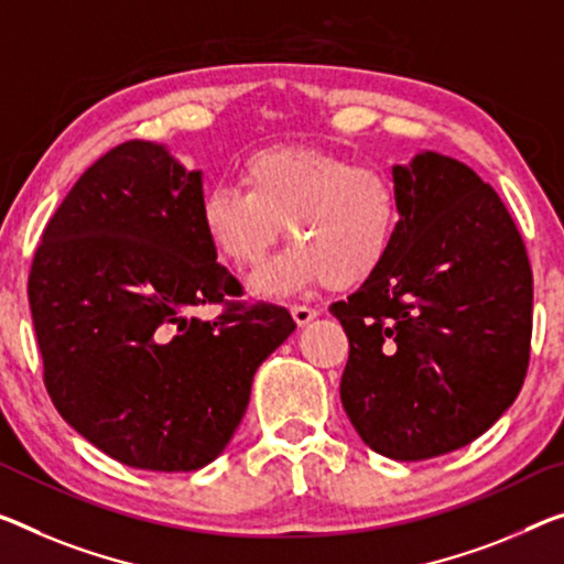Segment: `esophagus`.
Masks as SVG:
<instances>
[{
  "label": "esophagus",
  "instance_id": "esophagus-1",
  "mask_svg": "<svg viewBox=\"0 0 564 564\" xmlns=\"http://www.w3.org/2000/svg\"><path fill=\"white\" fill-rule=\"evenodd\" d=\"M290 312H292L294 323H297L300 327H305L307 323H312V319L317 317V310H312V307H307V305H292Z\"/></svg>",
  "mask_w": 564,
  "mask_h": 564
}]
</instances>
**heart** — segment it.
I'll use <instances>...</instances> for the list:
<instances>
[{
  "label": "heart",
  "instance_id": "b5f03b06",
  "mask_svg": "<svg viewBox=\"0 0 564 564\" xmlns=\"http://www.w3.org/2000/svg\"><path fill=\"white\" fill-rule=\"evenodd\" d=\"M239 176L245 192L212 186L202 196L198 221L214 252L239 270L262 264L288 224L294 245L252 282L259 297L292 294L319 280L352 288L393 252L403 209L386 169L276 145L249 155Z\"/></svg>",
  "mask_w": 564,
  "mask_h": 564
}]
</instances>
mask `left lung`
<instances>
[{
  "label": "left lung",
  "mask_w": 564,
  "mask_h": 564,
  "mask_svg": "<svg viewBox=\"0 0 564 564\" xmlns=\"http://www.w3.org/2000/svg\"><path fill=\"white\" fill-rule=\"evenodd\" d=\"M393 178V252L330 312L350 340L340 401L355 431L423 462L471 444L522 391L532 270L507 206L466 163L421 151Z\"/></svg>",
  "instance_id": "1"
}]
</instances>
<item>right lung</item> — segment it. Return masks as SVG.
<instances>
[{
	"label": "right lung",
	"mask_w": 564,
	"mask_h": 564,
	"mask_svg": "<svg viewBox=\"0 0 564 564\" xmlns=\"http://www.w3.org/2000/svg\"><path fill=\"white\" fill-rule=\"evenodd\" d=\"M204 173L128 141L77 178L32 259L30 310L59 415L116 462L212 464L249 405L257 368L294 333L276 305L192 312L241 294L198 221Z\"/></svg>",
	"instance_id": "1"
}]
</instances>
